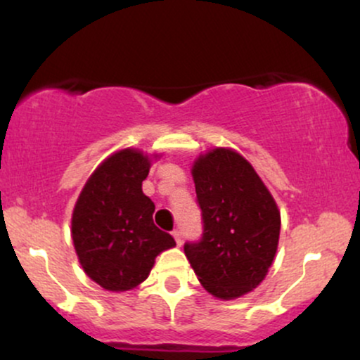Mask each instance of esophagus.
<instances>
[{"instance_id": "1", "label": "esophagus", "mask_w": 360, "mask_h": 360, "mask_svg": "<svg viewBox=\"0 0 360 360\" xmlns=\"http://www.w3.org/2000/svg\"><path fill=\"white\" fill-rule=\"evenodd\" d=\"M172 237H174L177 245H181V243H183V233H181L179 230H174V232H172Z\"/></svg>"}]
</instances>
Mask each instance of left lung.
<instances>
[{"instance_id":"obj_1","label":"left lung","mask_w":360,"mask_h":360,"mask_svg":"<svg viewBox=\"0 0 360 360\" xmlns=\"http://www.w3.org/2000/svg\"><path fill=\"white\" fill-rule=\"evenodd\" d=\"M203 237L184 243L198 281L214 298L235 300L262 283L278 250L281 213L245 157L217 147L194 160Z\"/></svg>"}]
</instances>
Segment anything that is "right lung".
Wrapping results in <instances>:
<instances>
[{
	"mask_svg": "<svg viewBox=\"0 0 360 360\" xmlns=\"http://www.w3.org/2000/svg\"><path fill=\"white\" fill-rule=\"evenodd\" d=\"M150 162L152 157L139 148L115 152L94 169L74 206L71 233L77 259L86 274L108 291L137 288L157 255L176 245L154 225L155 205L142 191Z\"/></svg>",
	"mask_w": 360,
	"mask_h": 360,
	"instance_id": "right-lung-1",
	"label": "right lung"
}]
</instances>
